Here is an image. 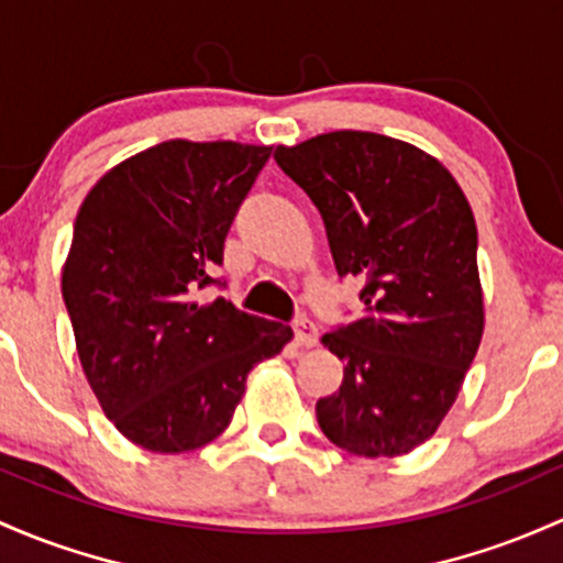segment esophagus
<instances>
[{"mask_svg": "<svg viewBox=\"0 0 563 563\" xmlns=\"http://www.w3.org/2000/svg\"><path fill=\"white\" fill-rule=\"evenodd\" d=\"M294 339L299 347H314L318 344V329H314L312 320L301 318L294 323Z\"/></svg>", "mask_w": 563, "mask_h": 563, "instance_id": "34e87169", "label": "esophagus"}]
</instances>
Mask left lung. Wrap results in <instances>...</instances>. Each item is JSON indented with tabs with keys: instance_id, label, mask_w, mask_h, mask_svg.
Listing matches in <instances>:
<instances>
[{
	"instance_id": "left-lung-1",
	"label": "left lung",
	"mask_w": 563,
	"mask_h": 563,
	"mask_svg": "<svg viewBox=\"0 0 563 563\" xmlns=\"http://www.w3.org/2000/svg\"><path fill=\"white\" fill-rule=\"evenodd\" d=\"M275 163L323 216L339 275L366 283L361 320L323 336L344 379L314 406L320 430L355 456L409 454L454 406L484 336L471 202L390 135L323 133L277 146Z\"/></svg>"
}]
</instances>
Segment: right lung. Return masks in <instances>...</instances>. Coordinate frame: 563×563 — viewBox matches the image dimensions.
<instances>
[{"instance_id":"add662e5","label":"right lung","mask_w":563,"mask_h":563,"mask_svg":"<svg viewBox=\"0 0 563 563\" xmlns=\"http://www.w3.org/2000/svg\"><path fill=\"white\" fill-rule=\"evenodd\" d=\"M272 146L173 139L122 159L88 191L60 277L77 355L114 428L154 454L230 428L251 368L291 325L234 310L216 283L224 240Z\"/></svg>"}]
</instances>
